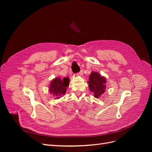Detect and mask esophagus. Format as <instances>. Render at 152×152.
I'll return each instance as SVG.
<instances>
[{"instance_id":"34e87169","label":"esophagus","mask_w":152,"mask_h":152,"mask_svg":"<svg viewBox=\"0 0 152 152\" xmlns=\"http://www.w3.org/2000/svg\"><path fill=\"white\" fill-rule=\"evenodd\" d=\"M82 75V70H81L79 73H78V74H77V75L78 76H81Z\"/></svg>"}]
</instances>
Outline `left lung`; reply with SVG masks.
I'll return each mask as SVG.
<instances>
[{"label":"left lung","instance_id":"obj_1","mask_svg":"<svg viewBox=\"0 0 152 152\" xmlns=\"http://www.w3.org/2000/svg\"><path fill=\"white\" fill-rule=\"evenodd\" d=\"M106 79L99 73L92 72L88 81L89 90L94 93V97L99 98L104 93L106 86Z\"/></svg>","mask_w":152,"mask_h":152}]
</instances>
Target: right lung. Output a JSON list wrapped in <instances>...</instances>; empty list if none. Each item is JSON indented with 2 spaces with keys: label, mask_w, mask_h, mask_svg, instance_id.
Returning a JSON list of instances; mask_svg holds the SVG:
<instances>
[{
  "label": "right lung",
  "mask_w": 152,
  "mask_h": 152,
  "mask_svg": "<svg viewBox=\"0 0 152 152\" xmlns=\"http://www.w3.org/2000/svg\"><path fill=\"white\" fill-rule=\"evenodd\" d=\"M69 86V79L67 77L61 78L56 77L54 79L50 84L49 92L53 94L56 99H58L66 93V87Z\"/></svg>",
  "instance_id": "add662e5"
}]
</instances>
